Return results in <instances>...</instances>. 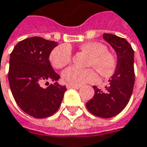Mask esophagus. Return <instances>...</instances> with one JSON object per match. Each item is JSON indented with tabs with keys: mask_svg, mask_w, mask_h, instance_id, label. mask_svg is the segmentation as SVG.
<instances>
[{
	"mask_svg": "<svg viewBox=\"0 0 147 147\" xmlns=\"http://www.w3.org/2000/svg\"><path fill=\"white\" fill-rule=\"evenodd\" d=\"M66 87H67V88H69V89H70V88H73V89H79V88H80L81 86H71V85H67V86H66Z\"/></svg>",
	"mask_w": 147,
	"mask_h": 147,
	"instance_id": "esophagus-1",
	"label": "esophagus"
}]
</instances>
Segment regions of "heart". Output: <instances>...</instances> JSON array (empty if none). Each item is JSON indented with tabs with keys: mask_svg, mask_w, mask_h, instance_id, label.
<instances>
[{
	"mask_svg": "<svg viewBox=\"0 0 147 147\" xmlns=\"http://www.w3.org/2000/svg\"><path fill=\"white\" fill-rule=\"evenodd\" d=\"M82 50L91 56L89 61L90 66H94L102 75L111 74L116 68L115 57L102 44L97 42H89L82 46ZM49 60L51 65L56 69H61L67 65L71 60V52L68 47L60 45L51 52ZM62 80L67 85L80 86L86 83L97 81V75L93 69L82 70L71 66L62 72Z\"/></svg>",
	"mask_w": 147,
	"mask_h": 147,
	"instance_id": "obj_1",
	"label": "heart"
}]
</instances>
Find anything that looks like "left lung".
Returning a JSON list of instances; mask_svg holds the SVG:
<instances>
[{
    "label": "left lung",
    "mask_w": 147,
    "mask_h": 147,
    "mask_svg": "<svg viewBox=\"0 0 147 147\" xmlns=\"http://www.w3.org/2000/svg\"><path fill=\"white\" fill-rule=\"evenodd\" d=\"M103 38L117 52L116 71L104 90L93 86L94 96L86 106L91 114L101 118H110L118 115L126 107L131 96L135 83L134 51L126 40L116 35L105 33Z\"/></svg>",
    "instance_id": "obj_1"
}]
</instances>
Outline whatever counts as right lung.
<instances>
[{"mask_svg":"<svg viewBox=\"0 0 147 147\" xmlns=\"http://www.w3.org/2000/svg\"><path fill=\"white\" fill-rule=\"evenodd\" d=\"M56 46L57 42L34 36L19 41L11 53V91L19 107L35 118H45L56 112L66 91L65 86L56 82L60 76L49 61ZM49 80L56 82L44 88L42 84Z\"/></svg>","mask_w":147,"mask_h":147,"instance_id":"add662e5","label":"right lung"}]
</instances>
